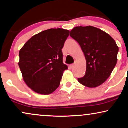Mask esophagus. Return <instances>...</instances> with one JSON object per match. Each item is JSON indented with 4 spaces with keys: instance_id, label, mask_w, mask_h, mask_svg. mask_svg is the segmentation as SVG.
I'll use <instances>...</instances> for the list:
<instances>
[{
    "instance_id": "obj_1",
    "label": "esophagus",
    "mask_w": 128,
    "mask_h": 128,
    "mask_svg": "<svg viewBox=\"0 0 128 128\" xmlns=\"http://www.w3.org/2000/svg\"><path fill=\"white\" fill-rule=\"evenodd\" d=\"M70 67L72 68L74 67V64H72V65H70Z\"/></svg>"
}]
</instances>
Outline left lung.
I'll return each mask as SVG.
<instances>
[{"instance_id":"obj_1","label":"left lung","mask_w":128,"mask_h":128,"mask_svg":"<svg viewBox=\"0 0 128 128\" xmlns=\"http://www.w3.org/2000/svg\"><path fill=\"white\" fill-rule=\"evenodd\" d=\"M70 35L80 45L86 60V72L83 77L78 78L79 83L90 88L102 84L117 63L119 48L115 41L92 26L75 27Z\"/></svg>"}]
</instances>
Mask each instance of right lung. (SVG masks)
<instances>
[{
  "label": "right lung",
  "mask_w": 128,
  "mask_h": 128,
  "mask_svg": "<svg viewBox=\"0 0 128 128\" xmlns=\"http://www.w3.org/2000/svg\"><path fill=\"white\" fill-rule=\"evenodd\" d=\"M70 31L50 29L34 35L19 53V66L27 86L37 93L50 94L60 84L63 72L62 49Z\"/></svg>",
  "instance_id": "add662e5"
}]
</instances>
